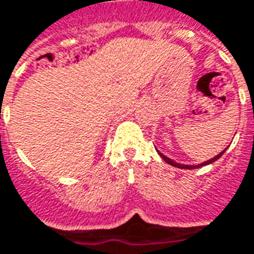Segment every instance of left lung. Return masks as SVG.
I'll list each match as a JSON object with an SVG mask.
<instances>
[{
	"mask_svg": "<svg viewBox=\"0 0 254 254\" xmlns=\"http://www.w3.org/2000/svg\"><path fill=\"white\" fill-rule=\"evenodd\" d=\"M226 150V149H225ZM225 150H222L221 153L219 154H216L215 157H212L211 160H206V162L204 163H201V164H194V166H190V164H181V163H177V162H174V160H171L170 157H167V156H164L163 153H160L159 152V154L162 156V159L164 160L166 163H169V164H171V166H174V167H179V169H190V170H192V169H198V167H202V166H206V164H211V163H214L216 162L221 156H222L223 153H225Z\"/></svg>",
	"mask_w": 254,
	"mask_h": 254,
	"instance_id": "8db88e82",
	"label": "left lung"
}]
</instances>
